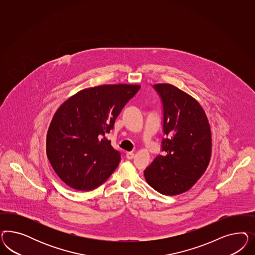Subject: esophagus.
Returning a JSON list of instances; mask_svg holds the SVG:
<instances>
[{
	"label": "esophagus",
	"instance_id": "1",
	"mask_svg": "<svg viewBox=\"0 0 255 255\" xmlns=\"http://www.w3.org/2000/svg\"><path fill=\"white\" fill-rule=\"evenodd\" d=\"M133 157H134V153H133V152H131V151L126 153V158H127L128 160H132V159H133Z\"/></svg>",
	"mask_w": 255,
	"mask_h": 255
}]
</instances>
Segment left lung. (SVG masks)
<instances>
[{
	"instance_id": "1",
	"label": "left lung",
	"mask_w": 255,
	"mask_h": 255,
	"mask_svg": "<svg viewBox=\"0 0 255 255\" xmlns=\"http://www.w3.org/2000/svg\"><path fill=\"white\" fill-rule=\"evenodd\" d=\"M162 104L161 144L157 155L144 171L148 185L164 195L187 192L202 177L211 156V132L199 103L170 84H155Z\"/></svg>"
}]
</instances>
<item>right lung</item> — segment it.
I'll return each instance as SVG.
<instances>
[{
	"mask_svg": "<svg viewBox=\"0 0 255 255\" xmlns=\"http://www.w3.org/2000/svg\"><path fill=\"white\" fill-rule=\"evenodd\" d=\"M139 89L128 84L89 88L70 97L56 111L46 135V155L66 185L92 191L115 171L121 152L107 135Z\"/></svg>",
	"mask_w": 255,
	"mask_h": 255,
	"instance_id": "obj_1",
	"label": "right lung"
}]
</instances>
